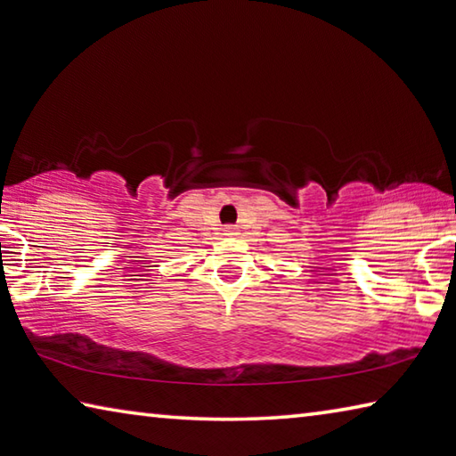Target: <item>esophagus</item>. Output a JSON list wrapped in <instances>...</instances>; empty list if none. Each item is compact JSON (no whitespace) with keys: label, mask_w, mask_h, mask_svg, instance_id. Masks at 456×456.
<instances>
[{"label":"esophagus","mask_w":456,"mask_h":456,"mask_svg":"<svg viewBox=\"0 0 456 456\" xmlns=\"http://www.w3.org/2000/svg\"><path fill=\"white\" fill-rule=\"evenodd\" d=\"M224 234H226V236H234V234H236V228H234V226H226V228H224Z\"/></svg>","instance_id":"1"}]
</instances>
